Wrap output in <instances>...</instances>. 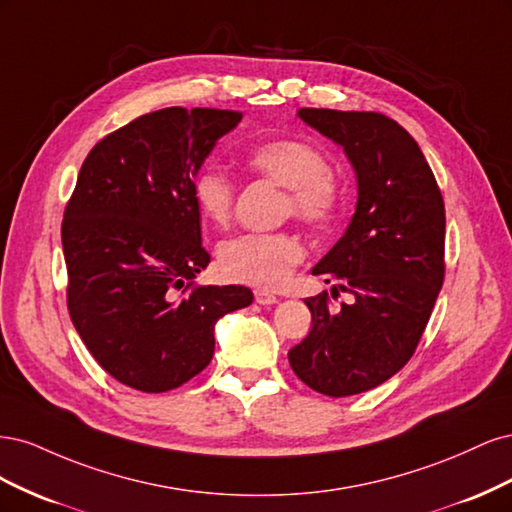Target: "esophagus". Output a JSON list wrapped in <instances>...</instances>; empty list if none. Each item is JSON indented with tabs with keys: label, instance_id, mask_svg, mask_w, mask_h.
Instances as JSON below:
<instances>
[{
	"label": "esophagus",
	"instance_id": "esophagus-1",
	"mask_svg": "<svg viewBox=\"0 0 512 512\" xmlns=\"http://www.w3.org/2000/svg\"><path fill=\"white\" fill-rule=\"evenodd\" d=\"M254 299H256V303H260V305H273V303H277L275 294H271V292H267V290H256V292H254Z\"/></svg>",
	"mask_w": 512,
	"mask_h": 512
}]
</instances>
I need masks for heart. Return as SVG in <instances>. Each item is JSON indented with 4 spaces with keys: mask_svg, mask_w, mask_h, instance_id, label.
Wrapping results in <instances>:
<instances>
[{
    "mask_svg": "<svg viewBox=\"0 0 512 512\" xmlns=\"http://www.w3.org/2000/svg\"><path fill=\"white\" fill-rule=\"evenodd\" d=\"M256 177L284 188L282 218L309 230H327L344 203V183L322 151L303 136H273L245 153ZM198 211L213 226H226L235 209V183L220 168L200 170L192 185ZM303 243L292 232H250L220 247L218 265L226 280L260 290L282 288L303 260Z\"/></svg>",
    "mask_w": 512,
    "mask_h": 512,
    "instance_id": "heart-1",
    "label": "heart"
}]
</instances>
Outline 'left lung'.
I'll return each mask as SVG.
<instances>
[{"instance_id": "left-lung-1", "label": "left lung", "mask_w": 512, "mask_h": 512, "mask_svg": "<svg viewBox=\"0 0 512 512\" xmlns=\"http://www.w3.org/2000/svg\"><path fill=\"white\" fill-rule=\"evenodd\" d=\"M299 117L344 147L359 203L346 235L312 269L350 303L333 307L329 292L307 297L312 331L288 361L309 389L359 395L395 376L425 333L446 271L444 198L421 147L395 119L331 108H299Z\"/></svg>"}]
</instances>
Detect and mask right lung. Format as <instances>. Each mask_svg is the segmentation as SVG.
I'll list each match as a JSON object with an SVG mask.
<instances>
[{"instance_id": "obj_1", "label": "right lung", "mask_w": 512, "mask_h": 512, "mask_svg": "<svg viewBox=\"0 0 512 512\" xmlns=\"http://www.w3.org/2000/svg\"><path fill=\"white\" fill-rule=\"evenodd\" d=\"M224 108H160L98 141L61 222L68 312L100 367L143 393L203 371L213 327L254 301L243 286H200L209 265L196 170L241 121Z\"/></svg>"}]
</instances>
